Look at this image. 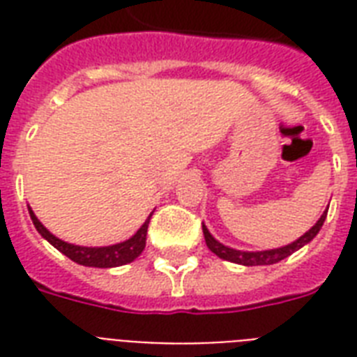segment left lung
<instances>
[{
	"instance_id": "left-lung-1",
	"label": "left lung",
	"mask_w": 357,
	"mask_h": 357,
	"mask_svg": "<svg viewBox=\"0 0 357 357\" xmlns=\"http://www.w3.org/2000/svg\"><path fill=\"white\" fill-rule=\"evenodd\" d=\"M330 206V204H328ZM328 209L321 215V218L317 220V224L310 231H305L302 237H298L294 243L285 244L282 248H272V250H261V252H244V250H235L229 248L226 244L218 243L217 238L213 237L209 234V229L206 228V224H202V229H204V237H206V244L207 248L211 250L213 254L218 255L220 259L224 261H231V263H237V265H244V266H257V265H274L278 261L285 259L291 254H294L296 250H300L302 246H305L307 243H311L313 238L317 237V234L321 231L322 224L326 220Z\"/></svg>"
}]
</instances>
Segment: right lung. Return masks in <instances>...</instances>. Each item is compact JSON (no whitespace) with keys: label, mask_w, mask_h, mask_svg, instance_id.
<instances>
[{"label":"right lung","mask_w":357,"mask_h":357,"mask_svg":"<svg viewBox=\"0 0 357 357\" xmlns=\"http://www.w3.org/2000/svg\"><path fill=\"white\" fill-rule=\"evenodd\" d=\"M31 220L35 224L36 231L46 238L47 243L55 246V248L64 254L66 257L83 266H96V268H113V266L128 265L131 261H135L142 254V250L146 246V234H148V224L153 213H150V217L146 218V222L137 229V234L133 237H129L128 241L119 244H111V246H79V244H70L63 238L55 237L52 231H47L44 228V224L36 218L33 209L29 207Z\"/></svg>","instance_id":"1"}]
</instances>
